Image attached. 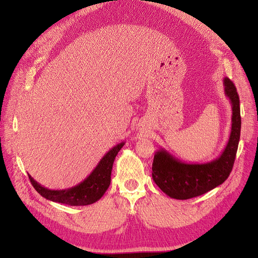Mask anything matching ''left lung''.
<instances>
[{
    "mask_svg": "<svg viewBox=\"0 0 258 258\" xmlns=\"http://www.w3.org/2000/svg\"><path fill=\"white\" fill-rule=\"evenodd\" d=\"M224 87L232 105V124L228 143L219 158L207 163L188 164L163 148L155 154L153 179L172 199L187 200L204 195L223 184L232 170L240 136V106L236 88L228 77L224 78Z\"/></svg>",
    "mask_w": 258,
    "mask_h": 258,
    "instance_id": "8db88e82",
    "label": "left lung"
}]
</instances>
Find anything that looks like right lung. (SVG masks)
I'll return each instance as SVG.
<instances>
[{"mask_svg":"<svg viewBox=\"0 0 258 258\" xmlns=\"http://www.w3.org/2000/svg\"><path fill=\"white\" fill-rule=\"evenodd\" d=\"M123 145L124 142H121L108 151L89 177L74 187L62 189V190H52V189H48L38 184L30 174H28L29 180L40 196L52 202L61 203V204L70 206H86L93 204L104 195L110 186L113 163L117 154Z\"/></svg>","mask_w":258,"mask_h":258,"instance_id":"right-lung-1","label":"right lung"}]
</instances>
